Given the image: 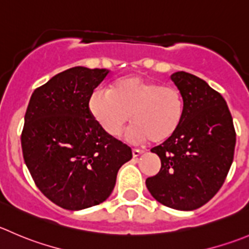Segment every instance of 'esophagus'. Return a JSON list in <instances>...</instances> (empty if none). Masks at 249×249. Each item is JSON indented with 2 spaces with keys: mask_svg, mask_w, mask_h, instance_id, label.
I'll return each instance as SVG.
<instances>
[{
  "mask_svg": "<svg viewBox=\"0 0 249 249\" xmlns=\"http://www.w3.org/2000/svg\"><path fill=\"white\" fill-rule=\"evenodd\" d=\"M142 153H143V151H142V149L132 148V156H134V158H137V157L141 156Z\"/></svg>",
  "mask_w": 249,
  "mask_h": 249,
  "instance_id": "obj_1",
  "label": "esophagus"
}]
</instances>
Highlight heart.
Returning <instances> with one entry per match:
<instances>
[{
    "instance_id": "obj_1",
    "label": "heart",
    "mask_w": 249,
    "mask_h": 249,
    "mask_svg": "<svg viewBox=\"0 0 249 249\" xmlns=\"http://www.w3.org/2000/svg\"><path fill=\"white\" fill-rule=\"evenodd\" d=\"M93 119L109 136L118 137L132 119L127 131L132 142H164L170 139L182 120L183 96L178 88L161 85L141 76L115 81L109 91H96L89 101Z\"/></svg>"
}]
</instances>
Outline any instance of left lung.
<instances>
[{
    "label": "left lung",
    "instance_id": "1",
    "mask_svg": "<svg viewBox=\"0 0 249 249\" xmlns=\"http://www.w3.org/2000/svg\"><path fill=\"white\" fill-rule=\"evenodd\" d=\"M183 96L175 134L151 152L161 166L146 180L152 196L178 211H194L220 190L233 160L236 131L226 101L202 79L185 71L171 75Z\"/></svg>",
    "mask_w": 249,
    "mask_h": 249
}]
</instances>
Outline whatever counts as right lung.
I'll list each match as a JSON object with an SVG mask.
<instances>
[{
	"mask_svg": "<svg viewBox=\"0 0 249 249\" xmlns=\"http://www.w3.org/2000/svg\"><path fill=\"white\" fill-rule=\"evenodd\" d=\"M107 69L74 67L33 92L24 118L21 149L34 182L68 211L97 206L112 194L131 148L93 119L89 101Z\"/></svg>",
	"mask_w": 249,
	"mask_h": 249,
	"instance_id": "obj_1",
	"label": "right lung"
}]
</instances>
